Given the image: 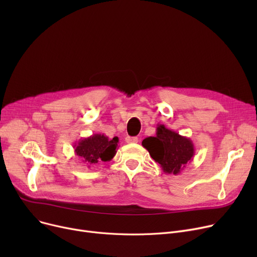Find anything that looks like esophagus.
Instances as JSON below:
<instances>
[{
	"label": "esophagus",
	"instance_id": "34e87169",
	"mask_svg": "<svg viewBox=\"0 0 257 257\" xmlns=\"http://www.w3.org/2000/svg\"><path fill=\"white\" fill-rule=\"evenodd\" d=\"M125 141H126V143H128V144H137V143L139 142V139L136 138V137H127V138L125 139Z\"/></svg>",
	"mask_w": 257,
	"mask_h": 257
}]
</instances>
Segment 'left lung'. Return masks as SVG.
Segmentation results:
<instances>
[{
	"mask_svg": "<svg viewBox=\"0 0 257 257\" xmlns=\"http://www.w3.org/2000/svg\"><path fill=\"white\" fill-rule=\"evenodd\" d=\"M142 145L166 174H180L195 155L193 142L165 125H158L156 137L145 139Z\"/></svg>",
	"mask_w": 257,
	"mask_h": 257,
	"instance_id": "left-lung-1",
	"label": "left lung"
}]
</instances>
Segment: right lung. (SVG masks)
<instances>
[{"mask_svg": "<svg viewBox=\"0 0 257 257\" xmlns=\"http://www.w3.org/2000/svg\"><path fill=\"white\" fill-rule=\"evenodd\" d=\"M118 140L113 138L109 140L104 134H92L88 138L81 139L75 144V153L81 157L83 163L88 167L101 161H110L115 153Z\"/></svg>", "mask_w": 257, "mask_h": 257, "instance_id": "obj_1", "label": "right lung"}]
</instances>
